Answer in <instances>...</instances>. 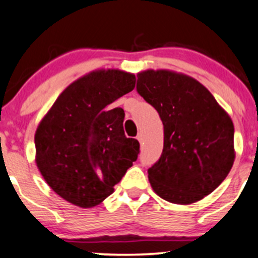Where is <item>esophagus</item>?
I'll use <instances>...</instances> for the list:
<instances>
[{"label": "esophagus", "instance_id": "obj_1", "mask_svg": "<svg viewBox=\"0 0 258 258\" xmlns=\"http://www.w3.org/2000/svg\"><path fill=\"white\" fill-rule=\"evenodd\" d=\"M137 139L139 140V143H143V140H144V137H143V134H142V133H139V134H138Z\"/></svg>", "mask_w": 258, "mask_h": 258}]
</instances>
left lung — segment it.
Segmentation results:
<instances>
[{
	"label": "left lung",
	"mask_w": 258,
	"mask_h": 258,
	"mask_svg": "<svg viewBox=\"0 0 258 258\" xmlns=\"http://www.w3.org/2000/svg\"><path fill=\"white\" fill-rule=\"evenodd\" d=\"M137 90L164 125L160 159L148 170L156 195L179 205L211 194L235 161L233 123L200 82L168 70L138 73Z\"/></svg>",
	"instance_id": "1"
}]
</instances>
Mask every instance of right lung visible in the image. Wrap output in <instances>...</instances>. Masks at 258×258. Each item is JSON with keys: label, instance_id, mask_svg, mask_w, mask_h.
Masks as SVG:
<instances>
[{"label": "right lung", "instance_id": "right-lung-1", "mask_svg": "<svg viewBox=\"0 0 258 258\" xmlns=\"http://www.w3.org/2000/svg\"><path fill=\"white\" fill-rule=\"evenodd\" d=\"M134 87L133 73L93 71L63 90L39 121L37 168L68 203L99 205L138 159L139 142L124 134V110L110 107Z\"/></svg>", "mask_w": 258, "mask_h": 258}]
</instances>
